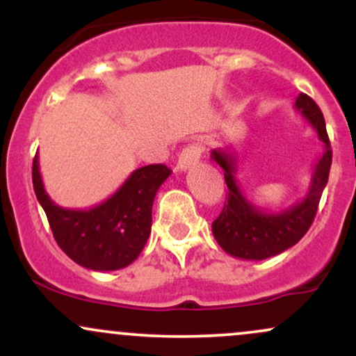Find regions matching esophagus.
Here are the masks:
<instances>
[{"label":"esophagus","mask_w":356,"mask_h":356,"mask_svg":"<svg viewBox=\"0 0 356 356\" xmlns=\"http://www.w3.org/2000/svg\"><path fill=\"white\" fill-rule=\"evenodd\" d=\"M201 152H202V147L199 144H191L187 145L186 149H182V152L179 154L177 159V170H187L191 167H194L201 159Z\"/></svg>","instance_id":"esophagus-1"}]
</instances>
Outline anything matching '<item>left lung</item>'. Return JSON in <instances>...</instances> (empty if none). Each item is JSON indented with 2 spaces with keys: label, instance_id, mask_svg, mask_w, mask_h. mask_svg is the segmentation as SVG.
Listing matches in <instances>:
<instances>
[{
  "label": "left lung",
  "instance_id": "obj_1",
  "mask_svg": "<svg viewBox=\"0 0 356 356\" xmlns=\"http://www.w3.org/2000/svg\"><path fill=\"white\" fill-rule=\"evenodd\" d=\"M295 108L316 132L325 149L313 167L308 192L301 201L293 204L288 209L273 212L254 206L243 194L236 181L238 159L231 147H218L211 152L212 161L218 162L224 170V181L229 191L222 212L212 222V234L227 254L249 261H261L281 254L303 238L314 220L323 189L328 182L332 147L326 134L325 117L314 100L306 93H300Z\"/></svg>",
  "mask_w": 356,
  "mask_h": 356
}]
</instances>
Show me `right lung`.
Here are the masks:
<instances>
[{
  "label": "right lung",
  "instance_id": "obj_1",
  "mask_svg": "<svg viewBox=\"0 0 356 356\" xmlns=\"http://www.w3.org/2000/svg\"><path fill=\"white\" fill-rule=\"evenodd\" d=\"M172 170L164 164L140 167L113 195L90 209H67L51 201L33 159V189L53 238L70 259L93 271H115L137 259L150 236L152 204Z\"/></svg>",
  "mask_w": 356,
  "mask_h": 356
}]
</instances>
